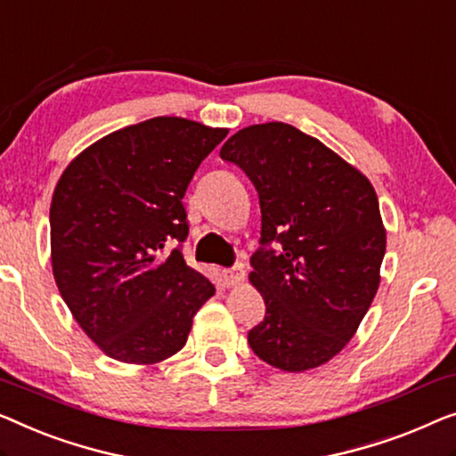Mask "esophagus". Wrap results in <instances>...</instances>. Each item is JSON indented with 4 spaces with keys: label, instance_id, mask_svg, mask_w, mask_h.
<instances>
[{
    "label": "esophagus",
    "instance_id": "1",
    "mask_svg": "<svg viewBox=\"0 0 456 456\" xmlns=\"http://www.w3.org/2000/svg\"><path fill=\"white\" fill-rule=\"evenodd\" d=\"M222 280L226 286H232V283H239L244 280V267L234 265L230 269H222Z\"/></svg>",
    "mask_w": 456,
    "mask_h": 456
}]
</instances>
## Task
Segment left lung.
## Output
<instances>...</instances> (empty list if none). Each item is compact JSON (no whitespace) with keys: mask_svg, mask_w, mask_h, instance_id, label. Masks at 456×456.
I'll return each mask as SVG.
<instances>
[{"mask_svg":"<svg viewBox=\"0 0 456 456\" xmlns=\"http://www.w3.org/2000/svg\"><path fill=\"white\" fill-rule=\"evenodd\" d=\"M220 156L244 170L261 206L250 281L265 319L248 331L250 349L288 372L325 364L379 289L387 234L370 181L288 123L244 127Z\"/></svg>","mask_w":456,"mask_h":456,"instance_id":"left-lung-1","label":"left lung"}]
</instances>
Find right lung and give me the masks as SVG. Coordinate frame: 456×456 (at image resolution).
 I'll return each mask as SVG.
<instances>
[{"label":"right lung","mask_w":456,"mask_h":456,"mask_svg":"<svg viewBox=\"0 0 456 456\" xmlns=\"http://www.w3.org/2000/svg\"><path fill=\"white\" fill-rule=\"evenodd\" d=\"M226 135L189 118H148L84 150L59 179L53 275L74 319L110 358L167 360L214 296V283L183 259V197Z\"/></svg>","instance_id":"obj_1"}]
</instances>
